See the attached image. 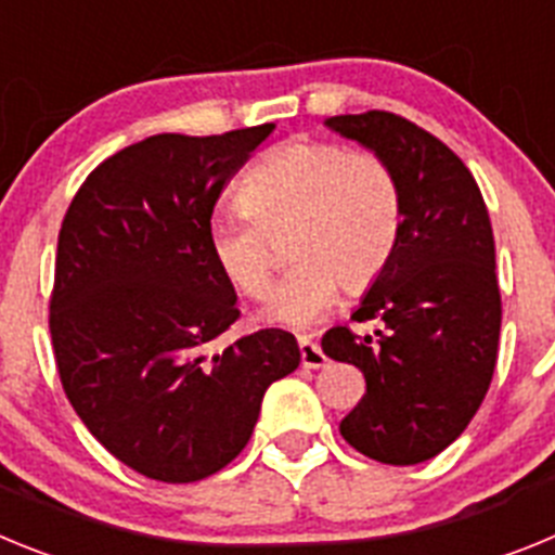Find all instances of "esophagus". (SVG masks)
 <instances>
[{
  "instance_id": "34e87169",
  "label": "esophagus",
  "mask_w": 555,
  "mask_h": 555,
  "mask_svg": "<svg viewBox=\"0 0 555 555\" xmlns=\"http://www.w3.org/2000/svg\"><path fill=\"white\" fill-rule=\"evenodd\" d=\"M300 361L306 370H320V366H325L327 356L322 352V347L317 345V341H311L308 336L300 338Z\"/></svg>"
}]
</instances>
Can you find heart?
<instances>
[{"label":"heart","mask_w":555,"mask_h":555,"mask_svg":"<svg viewBox=\"0 0 555 555\" xmlns=\"http://www.w3.org/2000/svg\"><path fill=\"white\" fill-rule=\"evenodd\" d=\"M238 205L247 220L210 222V261L235 292L261 300L272 278L263 235L288 228L283 255L292 269L267 306V320L288 327L320 322L341 283L347 292L370 286L389 263L403 222L400 185L384 160L306 139L269 150L244 175Z\"/></svg>","instance_id":"heart-1"}]
</instances>
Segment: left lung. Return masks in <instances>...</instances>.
I'll return each instance as SVG.
<instances>
[{
	"label": "left lung",
	"mask_w": 555,
	"mask_h": 555,
	"mask_svg": "<svg viewBox=\"0 0 555 555\" xmlns=\"http://www.w3.org/2000/svg\"><path fill=\"white\" fill-rule=\"evenodd\" d=\"M384 160L400 185L403 222L389 263L352 320L384 331L331 327L322 350L364 372L366 395L338 430L358 453L409 467L442 453L467 428L492 384L500 288L487 205L469 169L423 127L386 111L325 119Z\"/></svg>",
	"instance_id": "1"
}]
</instances>
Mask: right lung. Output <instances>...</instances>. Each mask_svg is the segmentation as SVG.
<instances>
[{"label": "right lung", "instance_id": "add662e5", "mask_svg": "<svg viewBox=\"0 0 555 555\" xmlns=\"http://www.w3.org/2000/svg\"><path fill=\"white\" fill-rule=\"evenodd\" d=\"M274 125L150 135L102 160L63 219L49 331L68 403L111 455L164 483L228 467L274 380L300 366L278 327L210 352L238 320L208 228Z\"/></svg>", "mask_w": 555, "mask_h": 555}]
</instances>
